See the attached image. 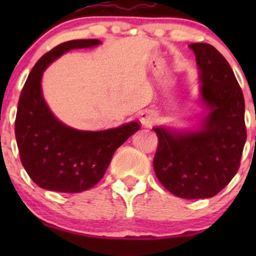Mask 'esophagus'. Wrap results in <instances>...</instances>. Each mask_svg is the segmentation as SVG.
I'll return each mask as SVG.
<instances>
[{
	"instance_id": "esophagus-1",
	"label": "esophagus",
	"mask_w": 256,
	"mask_h": 256,
	"mask_svg": "<svg viewBox=\"0 0 256 256\" xmlns=\"http://www.w3.org/2000/svg\"><path fill=\"white\" fill-rule=\"evenodd\" d=\"M156 120V115L151 110H144L140 114V121L144 126H151Z\"/></svg>"
}]
</instances>
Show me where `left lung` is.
<instances>
[{
  "instance_id": "obj_1",
  "label": "left lung",
  "mask_w": 256,
  "mask_h": 256,
  "mask_svg": "<svg viewBox=\"0 0 256 256\" xmlns=\"http://www.w3.org/2000/svg\"><path fill=\"white\" fill-rule=\"evenodd\" d=\"M200 70L202 98L209 108L198 132L174 134L154 128L158 144L154 174L172 194L186 200L218 194L236 176L246 141L245 102L226 59L208 43H193Z\"/></svg>"
}]
</instances>
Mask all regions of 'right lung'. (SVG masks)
<instances>
[{
	"label": "right lung",
	"instance_id": "add662e5",
	"mask_svg": "<svg viewBox=\"0 0 256 256\" xmlns=\"http://www.w3.org/2000/svg\"><path fill=\"white\" fill-rule=\"evenodd\" d=\"M99 40L60 43L36 63L18 100L14 134L20 158L30 180L43 190L79 193L94 187L112 154L141 128L138 121L104 131H80L66 126L49 112L40 90L46 68L74 48L99 44Z\"/></svg>",
	"mask_w": 256,
	"mask_h": 256
}]
</instances>
